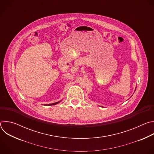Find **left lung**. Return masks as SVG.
Returning <instances> with one entry per match:
<instances>
[{
	"label": "left lung",
	"mask_w": 154,
	"mask_h": 154,
	"mask_svg": "<svg viewBox=\"0 0 154 154\" xmlns=\"http://www.w3.org/2000/svg\"><path fill=\"white\" fill-rule=\"evenodd\" d=\"M137 88V87H136ZM135 90H136V88H135ZM101 107H103V106H101Z\"/></svg>",
	"instance_id": "8db88e82"
}]
</instances>
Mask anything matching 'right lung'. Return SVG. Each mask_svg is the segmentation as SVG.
<instances>
[{"instance_id": "obj_1", "label": "right lung", "mask_w": 154, "mask_h": 154, "mask_svg": "<svg viewBox=\"0 0 154 154\" xmlns=\"http://www.w3.org/2000/svg\"><path fill=\"white\" fill-rule=\"evenodd\" d=\"M61 100H60V101H58V102H55V103H49V104H46L45 105H48V106H50V105H56V104H57V103H60V102H61Z\"/></svg>"}]
</instances>
